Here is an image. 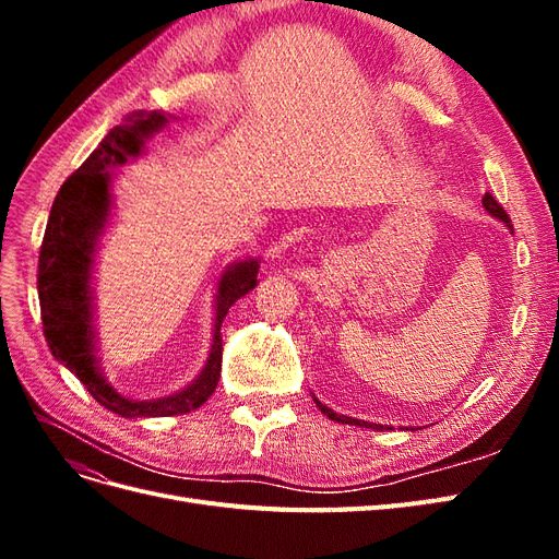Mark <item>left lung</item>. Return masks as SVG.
<instances>
[{
  "instance_id": "left-lung-1",
  "label": "left lung",
  "mask_w": 559,
  "mask_h": 559,
  "mask_svg": "<svg viewBox=\"0 0 559 559\" xmlns=\"http://www.w3.org/2000/svg\"><path fill=\"white\" fill-rule=\"evenodd\" d=\"M483 207L489 212V214H495L497 218H501L503 224H509L511 226V218H509V214H506V210L499 205V202L489 195V193H485V198H483ZM314 403H317V408L324 413L329 419H335V421H343V425H354V427H368V429H376V431H382V425H368V421H361V419H352V417H345V415H335L331 408H326L324 403H319L317 399H314Z\"/></svg>"
}]
</instances>
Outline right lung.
<instances>
[{
    "instance_id": "1",
    "label": "right lung",
    "mask_w": 559,
    "mask_h": 559,
    "mask_svg": "<svg viewBox=\"0 0 559 559\" xmlns=\"http://www.w3.org/2000/svg\"><path fill=\"white\" fill-rule=\"evenodd\" d=\"M167 118L158 111H132L123 126L107 132L76 173L64 179L50 207L39 249L37 289L46 343L53 357L86 384L93 399L121 417H167L200 408L222 378V324L235 300L257 286V261L230 265L218 284L214 345L202 376L179 394L158 401H132L107 384L95 361V333L91 308V265L97 235L103 230L111 195L109 167L140 156L144 140L163 128Z\"/></svg>"
}]
</instances>
